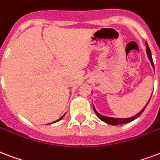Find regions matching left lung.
<instances>
[{
	"label": "left lung",
	"mask_w": 160,
	"mask_h": 160,
	"mask_svg": "<svg viewBox=\"0 0 160 160\" xmlns=\"http://www.w3.org/2000/svg\"><path fill=\"white\" fill-rule=\"evenodd\" d=\"M145 44H146V51H147V54H148V59L150 60L151 64H152V66H153V68L154 69V64H153V58H152L151 51H150V49H149V47H148V43H147V42H145ZM149 101H150V99H149ZM149 101H148V102H149ZM148 102L147 103V105L148 104ZM147 105L145 106L144 108H143V109H142L141 112H139L138 113L137 115L134 116V117H132V118H108V117H105V116L101 115V114H99V113L96 112V108H95V107H94V105H93V110H94V112H95V113H96V115H97V117H98V118H99L101 120L103 121V122H107V123H108V124H111V125H120V124L128 123V122H132V121H133L134 119H136L137 118H138V117H139V116L142 114V112L144 111V109L146 108V107H147Z\"/></svg>",
	"instance_id": "1"
}]
</instances>
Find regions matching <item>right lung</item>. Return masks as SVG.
<instances>
[{"label":"right lung","mask_w":160,"mask_h":160,"mask_svg":"<svg viewBox=\"0 0 160 160\" xmlns=\"http://www.w3.org/2000/svg\"><path fill=\"white\" fill-rule=\"evenodd\" d=\"M64 116H63V117H64ZM63 117H62V118H63ZM62 118H59V119H58V121H59V120H60V119H62ZM56 122H57V121H56Z\"/></svg>","instance_id":"1"}]
</instances>
